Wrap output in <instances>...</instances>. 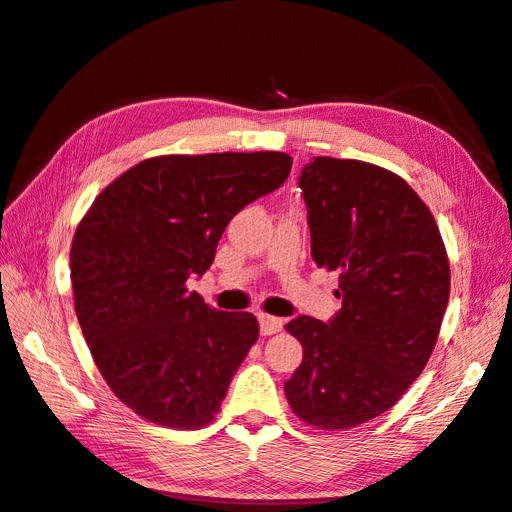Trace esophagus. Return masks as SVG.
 Returning <instances> with one entry per match:
<instances>
[{"instance_id":"esophagus-1","label":"esophagus","mask_w":512,"mask_h":512,"mask_svg":"<svg viewBox=\"0 0 512 512\" xmlns=\"http://www.w3.org/2000/svg\"><path fill=\"white\" fill-rule=\"evenodd\" d=\"M258 322H260V333H262V335L280 333L282 327H284V320H282V318L267 316V314H260V316H258Z\"/></svg>"}]
</instances>
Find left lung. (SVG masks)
Segmentation results:
<instances>
[{"label":"left lung","mask_w":512,"mask_h":512,"mask_svg":"<svg viewBox=\"0 0 512 512\" xmlns=\"http://www.w3.org/2000/svg\"><path fill=\"white\" fill-rule=\"evenodd\" d=\"M299 188L312 258L339 273L342 309L286 331L303 361L284 384L303 423L348 429L371 421L421 376L438 342L451 267L431 211L395 173L361 160L314 158Z\"/></svg>","instance_id":"obj_1"}]
</instances>
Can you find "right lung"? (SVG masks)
<instances>
[{
  "label": "right lung",
  "instance_id": "add662e5",
  "mask_svg": "<svg viewBox=\"0 0 512 512\" xmlns=\"http://www.w3.org/2000/svg\"><path fill=\"white\" fill-rule=\"evenodd\" d=\"M280 151L160 156L138 162L74 232L76 318L111 391L145 421L198 429L258 339L250 312L209 307L203 277L235 215L290 175Z\"/></svg>",
  "mask_w": 512,
  "mask_h": 512
}]
</instances>
